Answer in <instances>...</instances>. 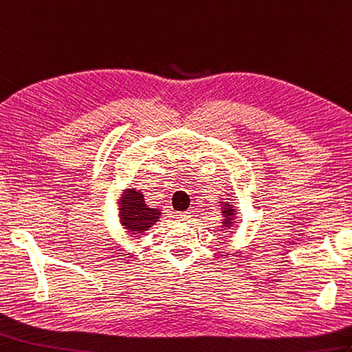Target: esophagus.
<instances>
[{
	"label": "esophagus",
	"instance_id": "34e87169",
	"mask_svg": "<svg viewBox=\"0 0 352 352\" xmlns=\"http://www.w3.org/2000/svg\"><path fill=\"white\" fill-rule=\"evenodd\" d=\"M177 219L179 220V222H189V220L192 219V213L190 211H182V213L177 214Z\"/></svg>",
	"mask_w": 352,
	"mask_h": 352
}]
</instances>
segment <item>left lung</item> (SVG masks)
<instances>
[{"label":"left lung","instance_id":"1","mask_svg":"<svg viewBox=\"0 0 352 352\" xmlns=\"http://www.w3.org/2000/svg\"><path fill=\"white\" fill-rule=\"evenodd\" d=\"M222 204V216H223V222H222V226L223 228H231L234 225V219H235V207L232 202H220Z\"/></svg>","mask_w":352,"mask_h":352}]
</instances>
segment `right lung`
<instances>
[{
    "label": "right lung",
    "instance_id": "right-lung-1",
    "mask_svg": "<svg viewBox=\"0 0 352 352\" xmlns=\"http://www.w3.org/2000/svg\"><path fill=\"white\" fill-rule=\"evenodd\" d=\"M120 222L130 234H142L159 222L160 210L145 204L141 190L126 189L120 196Z\"/></svg>",
    "mask_w": 352,
    "mask_h": 352
}]
</instances>
